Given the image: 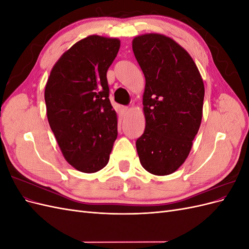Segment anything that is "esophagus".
I'll return each mask as SVG.
<instances>
[{
  "mask_svg": "<svg viewBox=\"0 0 249 249\" xmlns=\"http://www.w3.org/2000/svg\"><path fill=\"white\" fill-rule=\"evenodd\" d=\"M122 110H123V114L125 115L126 113H127V111H129V108H127V107H124Z\"/></svg>",
  "mask_w": 249,
  "mask_h": 249,
  "instance_id": "obj_1",
  "label": "esophagus"
}]
</instances>
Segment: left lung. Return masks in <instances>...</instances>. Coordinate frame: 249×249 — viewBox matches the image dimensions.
Masks as SVG:
<instances>
[{
    "mask_svg": "<svg viewBox=\"0 0 249 249\" xmlns=\"http://www.w3.org/2000/svg\"><path fill=\"white\" fill-rule=\"evenodd\" d=\"M133 52L145 77L139 160L153 175L167 176L190 153L201 123L205 86L191 56L169 37L137 36Z\"/></svg>",
    "mask_w": 249,
    "mask_h": 249,
    "instance_id": "obj_1",
    "label": "left lung"
}]
</instances>
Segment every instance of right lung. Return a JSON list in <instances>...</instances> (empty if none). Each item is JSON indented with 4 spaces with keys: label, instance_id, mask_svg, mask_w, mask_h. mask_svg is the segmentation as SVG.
<instances>
[{
    "label": "right lung",
    "instance_id": "right-lung-1",
    "mask_svg": "<svg viewBox=\"0 0 249 249\" xmlns=\"http://www.w3.org/2000/svg\"><path fill=\"white\" fill-rule=\"evenodd\" d=\"M119 47L118 39L97 35L78 41L53 67L44 90L58 145L65 160L82 172L106 166L117 137L107 71Z\"/></svg>",
    "mask_w": 249,
    "mask_h": 249
}]
</instances>
